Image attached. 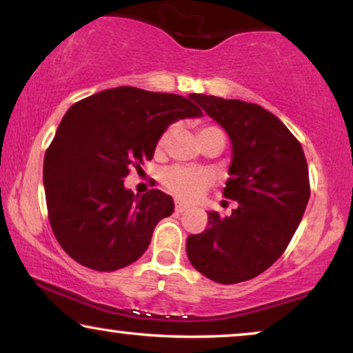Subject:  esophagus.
Returning <instances> with one entry per match:
<instances>
[{"label": "esophagus", "mask_w": 353, "mask_h": 353, "mask_svg": "<svg viewBox=\"0 0 353 353\" xmlns=\"http://www.w3.org/2000/svg\"><path fill=\"white\" fill-rule=\"evenodd\" d=\"M185 210H188V205L183 204V202H180V201H176L175 202V212H178V214H183Z\"/></svg>", "instance_id": "esophagus-1"}]
</instances>
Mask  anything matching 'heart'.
<instances>
[{"instance_id":"heart-1","label":"heart","mask_w":353,"mask_h":353,"mask_svg":"<svg viewBox=\"0 0 353 353\" xmlns=\"http://www.w3.org/2000/svg\"><path fill=\"white\" fill-rule=\"evenodd\" d=\"M210 128H216V127L207 125V127H202L199 130V133ZM170 133L172 130H167V132L162 133V137L159 138V143H157L159 148L167 143ZM162 183L163 186L172 192V194H175L178 197V199L194 201L197 197L204 194L207 188L210 186V175L204 170H194V168H185V167H172L163 172Z\"/></svg>"}]
</instances>
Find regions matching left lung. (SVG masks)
<instances>
[{
    "mask_svg": "<svg viewBox=\"0 0 353 353\" xmlns=\"http://www.w3.org/2000/svg\"><path fill=\"white\" fill-rule=\"evenodd\" d=\"M191 96L231 139L233 159L223 196L238 207L225 219L209 212L207 228L188 236V259L215 283L248 281L281 257L301 223L310 197L303 149L262 105Z\"/></svg>",
    "mask_w": 353,
    "mask_h": 353,
    "instance_id": "left-lung-1",
    "label": "left lung"
}]
</instances>
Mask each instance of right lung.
<instances>
[{"instance_id":"right-lung-1","label":"right lung","mask_w":353,"mask_h":353,"mask_svg":"<svg viewBox=\"0 0 353 353\" xmlns=\"http://www.w3.org/2000/svg\"><path fill=\"white\" fill-rule=\"evenodd\" d=\"M192 101L119 86L67 110L45 154L43 183L52 233L75 262L114 272L146 252L175 204L159 190L134 194L123 178L151 161L168 125L201 117Z\"/></svg>"}]
</instances>
